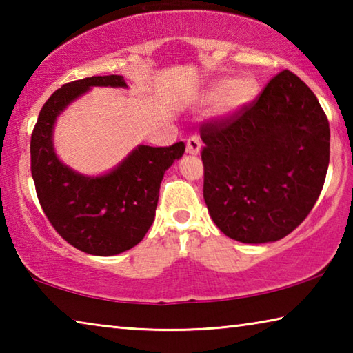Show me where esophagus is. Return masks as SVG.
Listing matches in <instances>:
<instances>
[{
  "label": "esophagus",
  "instance_id": "esophagus-1",
  "mask_svg": "<svg viewBox=\"0 0 353 353\" xmlns=\"http://www.w3.org/2000/svg\"><path fill=\"white\" fill-rule=\"evenodd\" d=\"M201 145H202V141H201V139H199L198 135L190 137V139L187 140V152H188V154H191V155L199 154V151H201Z\"/></svg>",
  "mask_w": 353,
  "mask_h": 353
}]
</instances>
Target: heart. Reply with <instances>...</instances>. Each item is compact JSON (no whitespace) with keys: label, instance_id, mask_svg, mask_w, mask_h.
Wrapping results in <instances>:
<instances>
[{"label":"heart","instance_id":"heart-1","mask_svg":"<svg viewBox=\"0 0 353 353\" xmlns=\"http://www.w3.org/2000/svg\"><path fill=\"white\" fill-rule=\"evenodd\" d=\"M255 83L243 77V79H218L214 81L207 90L208 101L221 99V110L224 113H234L240 110L254 98Z\"/></svg>","mask_w":353,"mask_h":353}]
</instances>
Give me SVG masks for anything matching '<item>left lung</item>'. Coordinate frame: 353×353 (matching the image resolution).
<instances>
[{
    "instance_id": "left-lung-1",
    "label": "left lung",
    "mask_w": 353,
    "mask_h": 353,
    "mask_svg": "<svg viewBox=\"0 0 353 353\" xmlns=\"http://www.w3.org/2000/svg\"><path fill=\"white\" fill-rule=\"evenodd\" d=\"M204 201L232 240L291 234L312 212L330 160V128L305 82L283 70L254 103L201 128Z\"/></svg>"
}]
</instances>
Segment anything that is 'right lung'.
Instances as JSON below:
<instances>
[{
    "instance_id": "obj_1",
    "label": "right lung",
    "mask_w": 353,
    "mask_h": 353,
    "mask_svg": "<svg viewBox=\"0 0 353 353\" xmlns=\"http://www.w3.org/2000/svg\"><path fill=\"white\" fill-rule=\"evenodd\" d=\"M92 87H123V76H92L65 83L39 113L31 137V172L48 221L71 246L99 256L139 244L154 223L165 171L185 152L183 141L166 148L140 145L103 176H83L59 160L52 145L56 119Z\"/></svg>"
}]
</instances>
